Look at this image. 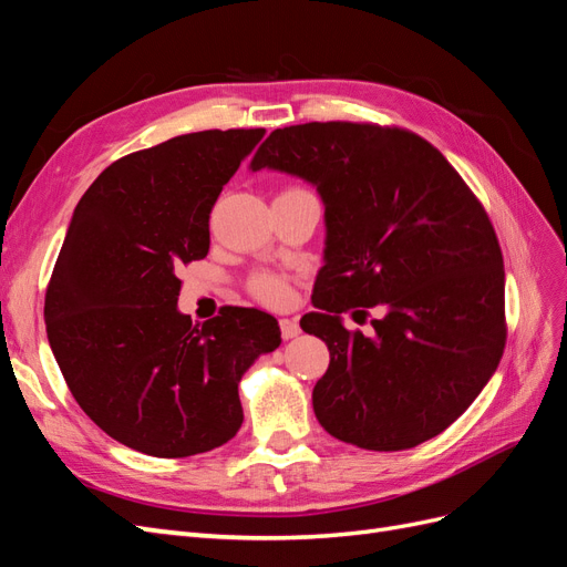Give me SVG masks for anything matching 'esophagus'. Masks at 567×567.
<instances>
[{"label":"esophagus","instance_id":"34e87169","mask_svg":"<svg viewBox=\"0 0 567 567\" xmlns=\"http://www.w3.org/2000/svg\"><path fill=\"white\" fill-rule=\"evenodd\" d=\"M279 326H281V338L284 340H290V338H298L300 336V323L296 319H281Z\"/></svg>","mask_w":567,"mask_h":567}]
</instances>
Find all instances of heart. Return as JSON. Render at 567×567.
<instances>
[{
    "mask_svg": "<svg viewBox=\"0 0 567 567\" xmlns=\"http://www.w3.org/2000/svg\"><path fill=\"white\" fill-rule=\"evenodd\" d=\"M252 290L267 305H281L288 298V286L277 274H260V277H255Z\"/></svg>",
    "mask_w": 567,
    "mask_h": 567,
    "instance_id": "obj_1",
    "label": "heart"
}]
</instances>
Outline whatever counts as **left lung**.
I'll return each mask as SVG.
<instances>
[{
	"mask_svg": "<svg viewBox=\"0 0 567 567\" xmlns=\"http://www.w3.org/2000/svg\"><path fill=\"white\" fill-rule=\"evenodd\" d=\"M262 167L315 184L323 200L317 312L300 321L331 352L312 392L323 431L373 452L440 435L506 346L504 257L483 203L433 144L400 127L274 130L250 161ZM379 303L371 339L341 326L342 311Z\"/></svg>",
	"mask_w": 567,
	"mask_h": 567,
	"instance_id": "left-lung-1",
	"label": "left lung"
}]
</instances>
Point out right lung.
<instances>
[{
	"label": "right lung",
	"mask_w": 567,
	"mask_h": 567,
	"mask_svg": "<svg viewBox=\"0 0 567 567\" xmlns=\"http://www.w3.org/2000/svg\"><path fill=\"white\" fill-rule=\"evenodd\" d=\"M265 130H205L130 153L84 192L44 298L51 352L101 431L148 456L229 442L238 383L279 348L274 317L227 307L192 323L177 269L210 248V213Z\"/></svg>",
	"instance_id": "1"
}]
</instances>
